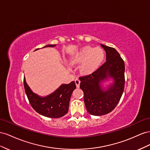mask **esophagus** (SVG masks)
Instances as JSON below:
<instances>
[{
  "label": "esophagus",
  "mask_w": 150,
  "mask_h": 150,
  "mask_svg": "<svg viewBox=\"0 0 150 150\" xmlns=\"http://www.w3.org/2000/svg\"><path fill=\"white\" fill-rule=\"evenodd\" d=\"M75 82L76 87H79V86H80V80H79V79H75Z\"/></svg>",
  "instance_id": "obj_1"
}]
</instances>
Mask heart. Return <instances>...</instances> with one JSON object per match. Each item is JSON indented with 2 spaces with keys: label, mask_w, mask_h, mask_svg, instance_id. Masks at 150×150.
I'll return each mask as SVG.
<instances>
[{
  "label": "heart",
  "mask_w": 150,
  "mask_h": 150,
  "mask_svg": "<svg viewBox=\"0 0 150 150\" xmlns=\"http://www.w3.org/2000/svg\"><path fill=\"white\" fill-rule=\"evenodd\" d=\"M104 58V53L102 48L86 46L82 48L71 59L74 63H82V69L85 71H91L99 67Z\"/></svg>",
  "instance_id": "b5f03b06"
}]
</instances>
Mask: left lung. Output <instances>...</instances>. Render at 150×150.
I'll return each instance as SVG.
<instances>
[{
    "label": "left lung",
    "instance_id": "1",
    "mask_svg": "<svg viewBox=\"0 0 150 150\" xmlns=\"http://www.w3.org/2000/svg\"><path fill=\"white\" fill-rule=\"evenodd\" d=\"M106 52V62L91 74L80 76V88L83 92V99L87 112L93 115L110 112L120 100L125 88V62L114 48L100 45ZM108 76L115 83L105 92L100 83Z\"/></svg>",
    "mask_w": 150,
    "mask_h": 150
}]
</instances>
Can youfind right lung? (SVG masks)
Masks as SVG:
<instances>
[{"label": "right lung", "instance_id": "add662e5", "mask_svg": "<svg viewBox=\"0 0 150 150\" xmlns=\"http://www.w3.org/2000/svg\"><path fill=\"white\" fill-rule=\"evenodd\" d=\"M55 46L51 45L45 47ZM24 87L30 104L38 113L48 117L58 118L68 112L70 97L76 88V85L74 81L68 84H63L54 92L44 98L38 96L31 91L25 82V79H24Z\"/></svg>", "mask_w": 150, "mask_h": 150}]
</instances>
